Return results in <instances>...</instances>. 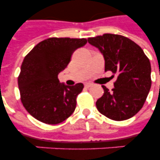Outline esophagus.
Segmentation results:
<instances>
[{"label": "esophagus", "instance_id": "obj_1", "mask_svg": "<svg viewBox=\"0 0 160 160\" xmlns=\"http://www.w3.org/2000/svg\"><path fill=\"white\" fill-rule=\"evenodd\" d=\"M90 86H92V84H91V83H85V88H90Z\"/></svg>", "mask_w": 160, "mask_h": 160}]
</instances>
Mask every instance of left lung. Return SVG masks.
<instances>
[{"mask_svg": "<svg viewBox=\"0 0 160 160\" xmlns=\"http://www.w3.org/2000/svg\"><path fill=\"white\" fill-rule=\"evenodd\" d=\"M105 58V70L117 75L114 89L105 85L97 109L116 121L131 118L141 109L151 87V65L141 47L120 35L104 34L88 38ZM114 76V75H113Z\"/></svg>", "mask_w": 160, "mask_h": 160, "instance_id": "1", "label": "left lung"}]
</instances>
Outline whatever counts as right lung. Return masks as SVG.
Returning <instances> with one entry per match:
<instances>
[{
	"instance_id": "right-lung-1",
	"label": "right lung",
	"mask_w": 160,
	"mask_h": 160,
	"mask_svg": "<svg viewBox=\"0 0 160 160\" xmlns=\"http://www.w3.org/2000/svg\"><path fill=\"white\" fill-rule=\"evenodd\" d=\"M86 43L85 38L52 37L37 44L24 58L18 87L25 109L35 119L57 124L75 111L84 85L61 84L58 75L70 63L74 51Z\"/></svg>"
}]
</instances>
